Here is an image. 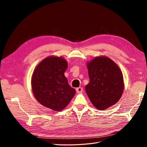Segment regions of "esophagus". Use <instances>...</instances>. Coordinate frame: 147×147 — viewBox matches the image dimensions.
Here are the masks:
<instances>
[{
  "instance_id": "34e87169",
  "label": "esophagus",
  "mask_w": 147,
  "mask_h": 147,
  "mask_svg": "<svg viewBox=\"0 0 147 147\" xmlns=\"http://www.w3.org/2000/svg\"><path fill=\"white\" fill-rule=\"evenodd\" d=\"M82 92H83V88L79 87L78 88H76V92L78 94H81Z\"/></svg>"
}]
</instances>
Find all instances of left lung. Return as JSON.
I'll list each match as a JSON object with an SVG mask.
<instances>
[{
  "label": "left lung",
  "instance_id": "1",
  "mask_svg": "<svg viewBox=\"0 0 147 147\" xmlns=\"http://www.w3.org/2000/svg\"><path fill=\"white\" fill-rule=\"evenodd\" d=\"M89 83L86 94L96 109L104 110L116 104L124 90V80L120 68L110 58L96 57L87 63Z\"/></svg>",
  "mask_w": 147,
  "mask_h": 147
}]
</instances>
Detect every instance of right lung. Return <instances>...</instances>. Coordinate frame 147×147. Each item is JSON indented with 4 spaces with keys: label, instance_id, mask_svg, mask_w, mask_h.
Masks as SVG:
<instances>
[{
    "label": "right lung",
    "instance_id": "obj_1",
    "mask_svg": "<svg viewBox=\"0 0 147 147\" xmlns=\"http://www.w3.org/2000/svg\"><path fill=\"white\" fill-rule=\"evenodd\" d=\"M67 61L63 57L49 56L43 59L33 71L32 89L37 101L54 111L64 109L76 90L69 85L64 72Z\"/></svg>",
    "mask_w": 147,
    "mask_h": 147
}]
</instances>
